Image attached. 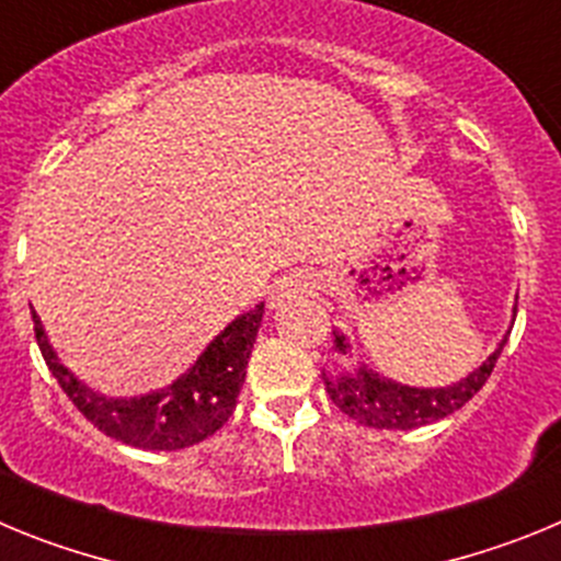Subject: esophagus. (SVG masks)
I'll return each mask as SVG.
<instances>
[{"label": "esophagus", "mask_w": 561, "mask_h": 561, "mask_svg": "<svg viewBox=\"0 0 561 561\" xmlns=\"http://www.w3.org/2000/svg\"><path fill=\"white\" fill-rule=\"evenodd\" d=\"M306 286H309V284H306L304 275L277 277L275 284H272V291H270L272 306H286V304H289V300H295L297 295H304Z\"/></svg>", "instance_id": "34e87169"}]
</instances>
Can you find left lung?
I'll list each match as a JSON object with an SVG mask.
<instances>
[{"label":"left lung","instance_id":"8db88e82","mask_svg":"<svg viewBox=\"0 0 561 561\" xmlns=\"http://www.w3.org/2000/svg\"><path fill=\"white\" fill-rule=\"evenodd\" d=\"M514 317H517V309H514ZM505 342H508V334L500 340L492 354L485 356L480 368H474L472 374L463 376L455 385H447V388H410L401 381L385 379L368 365H356L351 370H342L340 376L323 374V381L331 401L342 413L351 415L356 424L374 430H415L430 424V421L447 419L449 413L463 408L466 401L472 399L483 388L485 379L492 376ZM334 351H340V354L351 351L348 336L340 334V331H334Z\"/></svg>","mask_w":561,"mask_h":561}]
</instances>
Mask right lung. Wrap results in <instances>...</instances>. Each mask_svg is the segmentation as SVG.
Here are the masks:
<instances>
[{
	"label": "right lung",
	"mask_w": 561,
	"mask_h": 561,
	"mask_svg": "<svg viewBox=\"0 0 561 561\" xmlns=\"http://www.w3.org/2000/svg\"><path fill=\"white\" fill-rule=\"evenodd\" d=\"M261 317H264V304L236 317L202 351L187 374L171 381L168 388L131 396V399H112L83 385L76 374H69V368L61 365L36 311H33V325H36V342L49 374L56 376L64 393L101 433L123 440L128 447L171 453V449L193 447L225 427L244 385L247 362H250L252 342L261 329Z\"/></svg>",
	"instance_id": "right-lung-1"
}]
</instances>
